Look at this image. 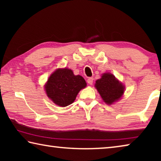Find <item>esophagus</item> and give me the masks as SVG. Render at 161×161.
<instances>
[{"mask_svg":"<svg viewBox=\"0 0 161 161\" xmlns=\"http://www.w3.org/2000/svg\"><path fill=\"white\" fill-rule=\"evenodd\" d=\"M93 81H94L93 77H89L87 79V83H88L89 84H93Z\"/></svg>","mask_w":161,"mask_h":161,"instance_id":"1","label":"esophagus"}]
</instances>
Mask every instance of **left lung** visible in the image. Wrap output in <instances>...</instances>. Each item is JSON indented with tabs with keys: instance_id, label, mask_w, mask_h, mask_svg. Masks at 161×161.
<instances>
[{
	"instance_id": "obj_1",
	"label": "left lung",
	"mask_w": 161,
	"mask_h": 161,
	"mask_svg": "<svg viewBox=\"0 0 161 161\" xmlns=\"http://www.w3.org/2000/svg\"><path fill=\"white\" fill-rule=\"evenodd\" d=\"M95 87L103 102L107 104H111L118 101L124 92L123 84L109 73H104L102 78L97 80Z\"/></svg>"
}]
</instances>
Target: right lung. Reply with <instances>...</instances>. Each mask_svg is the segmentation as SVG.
<instances>
[{"instance_id": "1", "label": "right lung", "mask_w": 161, "mask_h": 161, "mask_svg": "<svg viewBox=\"0 0 161 161\" xmlns=\"http://www.w3.org/2000/svg\"><path fill=\"white\" fill-rule=\"evenodd\" d=\"M86 86L84 79L75 75L71 69H58L49 77L45 84L47 97L59 107H67L74 102L77 94Z\"/></svg>"}]
</instances>
